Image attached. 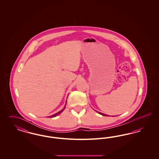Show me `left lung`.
Instances as JSON below:
<instances>
[{
	"mask_svg": "<svg viewBox=\"0 0 159 159\" xmlns=\"http://www.w3.org/2000/svg\"><path fill=\"white\" fill-rule=\"evenodd\" d=\"M97 113H98L99 114H101L102 116H108V115H107L106 114L102 113H100V112H98V111H96Z\"/></svg>",
	"mask_w": 159,
	"mask_h": 159,
	"instance_id": "1",
	"label": "left lung"
}]
</instances>
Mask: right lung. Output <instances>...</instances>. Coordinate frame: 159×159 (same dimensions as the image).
Returning a JSON list of instances; mask_svg holds the SVG:
<instances>
[{
  "label": "right lung",
  "instance_id": "right-lung-1",
  "mask_svg": "<svg viewBox=\"0 0 159 159\" xmlns=\"http://www.w3.org/2000/svg\"><path fill=\"white\" fill-rule=\"evenodd\" d=\"M66 104H67V101H66V104H65V106L64 107V108L60 111H58V113H57L54 114L53 115H52V116H48L47 117H50V118H52V117H56L57 116H58V115H59V114H60L64 110H65V108H66Z\"/></svg>",
  "mask_w": 159,
  "mask_h": 159
}]
</instances>
